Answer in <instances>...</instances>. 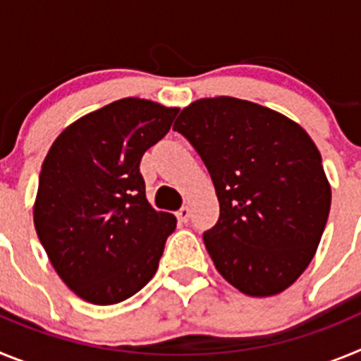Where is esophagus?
<instances>
[{
    "mask_svg": "<svg viewBox=\"0 0 361 361\" xmlns=\"http://www.w3.org/2000/svg\"><path fill=\"white\" fill-rule=\"evenodd\" d=\"M190 216H191V212H190V208H188V206H183V208L177 212L178 222H188V220H190Z\"/></svg>",
    "mask_w": 361,
    "mask_h": 361,
    "instance_id": "obj_1",
    "label": "esophagus"
}]
</instances>
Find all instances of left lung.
<instances>
[{
	"label": "left lung",
	"mask_w": 361,
	"mask_h": 361,
	"mask_svg": "<svg viewBox=\"0 0 361 361\" xmlns=\"http://www.w3.org/2000/svg\"><path fill=\"white\" fill-rule=\"evenodd\" d=\"M173 130L215 186L220 216L202 238L216 271L244 295L288 289L317 253L329 216L317 145L289 117L226 95L191 103Z\"/></svg>",
	"instance_id": "8db88e82"
}]
</instances>
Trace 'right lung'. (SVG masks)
I'll use <instances>...</instances> for the list:
<instances>
[{
  "mask_svg": "<svg viewBox=\"0 0 361 361\" xmlns=\"http://www.w3.org/2000/svg\"><path fill=\"white\" fill-rule=\"evenodd\" d=\"M177 114L119 99L70 124L44 157L34 226L57 275L90 304H119L157 271L177 219L152 208L139 164Z\"/></svg>",
  "mask_w": 361,
  "mask_h": 361,
  "instance_id": "right-lung-1",
  "label": "right lung"
}]
</instances>
